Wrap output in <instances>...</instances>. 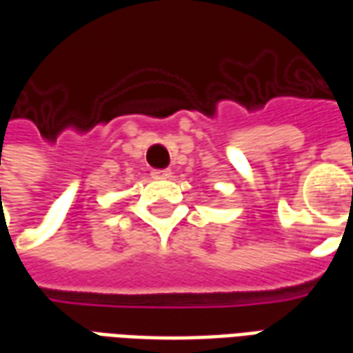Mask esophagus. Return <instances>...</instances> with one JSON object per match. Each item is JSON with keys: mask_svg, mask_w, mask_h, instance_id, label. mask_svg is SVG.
<instances>
[{"mask_svg": "<svg viewBox=\"0 0 353 353\" xmlns=\"http://www.w3.org/2000/svg\"><path fill=\"white\" fill-rule=\"evenodd\" d=\"M151 176H153L154 179H168L170 170H153V172H151Z\"/></svg>", "mask_w": 353, "mask_h": 353, "instance_id": "34e87169", "label": "esophagus"}]
</instances>
